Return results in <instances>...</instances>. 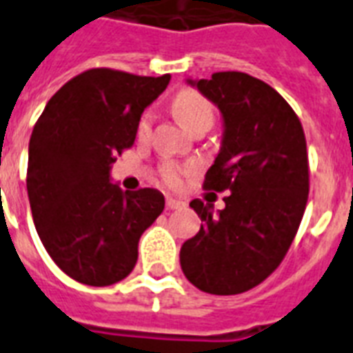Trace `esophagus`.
<instances>
[{
	"mask_svg": "<svg viewBox=\"0 0 353 353\" xmlns=\"http://www.w3.org/2000/svg\"><path fill=\"white\" fill-rule=\"evenodd\" d=\"M165 204H168L169 210H182V208H185V202L180 201V199H174V196H168Z\"/></svg>",
	"mask_w": 353,
	"mask_h": 353,
	"instance_id": "34e87169",
	"label": "esophagus"
}]
</instances>
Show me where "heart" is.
<instances>
[{
  "mask_svg": "<svg viewBox=\"0 0 353 353\" xmlns=\"http://www.w3.org/2000/svg\"><path fill=\"white\" fill-rule=\"evenodd\" d=\"M174 116L185 128H191L193 125L201 121H212L214 123V106L212 103L202 97L201 94H196L193 90H184L180 92L173 101ZM152 116L147 112L141 116L138 123V136L139 138H147L151 132ZM163 182L168 185H179L180 179H182V169L174 163H165L162 168Z\"/></svg>",
  "mask_w": 353,
  "mask_h": 353,
  "instance_id": "b5f03b06",
  "label": "heart"
}]
</instances>
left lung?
Wrapping results in <instances>:
<instances>
[{
	"mask_svg": "<svg viewBox=\"0 0 353 353\" xmlns=\"http://www.w3.org/2000/svg\"><path fill=\"white\" fill-rule=\"evenodd\" d=\"M195 86L223 116L219 154L204 188L230 191L226 206L195 199L201 230L180 248L185 278L210 294L256 288L281 263L310 193L304 128L274 88L241 72H219Z\"/></svg>",
	"mask_w": 353,
	"mask_h": 353,
	"instance_id": "left-lung-1",
	"label": "left lung"
}]
</instances>
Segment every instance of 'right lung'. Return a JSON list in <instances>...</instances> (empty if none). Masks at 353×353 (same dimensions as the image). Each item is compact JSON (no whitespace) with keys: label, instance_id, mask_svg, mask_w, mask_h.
<instances>
[{"label":"right lung","instance_id":"1","mask_svg":"<svg viewBox=\"0 0 353 353\" xmlns=\"http://www.w3.org/2000/svg\"><path fill=\"white\" fill-rule=\"evenodd\" d=\"M169 81L88 70L49 99L32 128L27 193L34 226L54 263L84 285L127 278L139 237L163 212L160 191H123L110 182V169Z\"/></svg>","mask_w":353,"mask_h":353}]
</instances>
